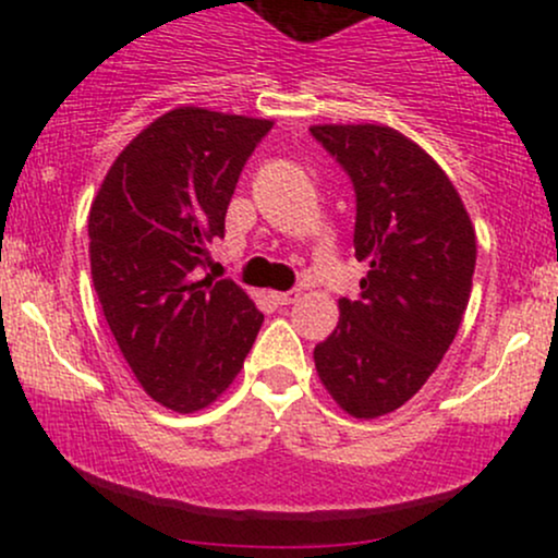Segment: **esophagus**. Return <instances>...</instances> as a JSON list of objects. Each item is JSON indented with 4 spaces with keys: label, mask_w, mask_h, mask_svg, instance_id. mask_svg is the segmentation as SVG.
Wrapping results in <instances>:
<instances>
[{
    "label": "esophagus",
    "mask_w": 558,
    "mask_h": 558,
    "mask_svg": "<svg viewBox=\"0 0 558 558\" xmlns=\"http://www.w3.org/2000/svg\"><path fill=\"white\" fill-rule=\"evenodd\" d=\"M270 299L278 306H288L299 299V291H275V293H270Z\"/></svg>",
    "instance_id": "esophagus-1"
}]
</instances>
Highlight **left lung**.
<instances>
[{
    "mask_svg": "<svg viewBox=\"0 0 558 558\" xmlns=\"http://www.w3.org/2000/svg\"><path fill=\"white\" fill-rule=\"evenodd\" d=\"M356 194L354 248L367 265L360 299L338 301L336 330L315 345L332 401L375 420L412 399L462 325L477 241L440 165L396 128L312 125Z\"/></svg>",
    "mask_w": 558,
    "mask_h": 558,
    "instance_id": "1",
    "label": "left lung"
}]
</instances>
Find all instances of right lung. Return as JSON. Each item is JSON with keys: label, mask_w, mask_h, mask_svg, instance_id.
<instances>
[{"label": "right lung", "mask_w": 558, "mask_h": 558, "mask_svg": "<svg viewBox=\"0 0 558 558\" xmlns=\"http://www.w3.org/2000/svg\"><path fill=\"white\" fill-rule=\"evenodd\" d=\"M272 120L175 107L107 170L88 213L101 312L141 388L191 414L241 373L265 315L233 280H198L254 146Z\"/></svg>", "instance_id": "add662e5"}]
</instances>
